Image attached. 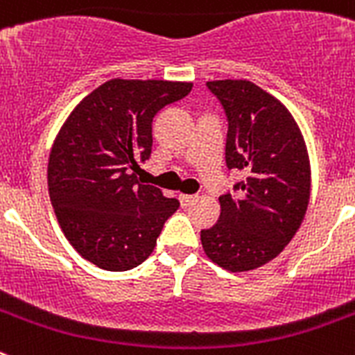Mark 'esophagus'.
Segmentation results:
<instances>
[{
	"label": "esophagus",
	"mask_w": 355,
	"mask_h": 355,
	"mask_svg": "<svg viewBox=\"0 0 355 355\" xmlns=\"http://www.w3.org/2000/svg\"><path fill=\"white\" fill-rule=\"evenodd\" d=\"M197 199H199V196H187V193H181V196H180V200H181V205H183V206L193 205Z\"/></svg>",
	"instance_id": "esophagus-1"
}]
</instances>
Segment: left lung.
<instances>
[{"instance_id":"left-lung-1","label":"left lung","mask_w":355,"mask_h":355,"mask_svg":"<svg viewBox=\"0 0 355 355\" xmlns=\"http://www.w3.org/2000/svg\"><path fill=\"white\" fill-rule=\"evenodd\" d=\"M229 121L225 162L247 174L220 218L200 231L206 256L229 272L266 265L291 241L311 196V163L299 124L277 97L247 80L208 81Z\"/></svg>"}]
</instances>
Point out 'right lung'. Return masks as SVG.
<instances>
[{"mask_svg":"<svg viewBox=\"0 0 355 355\" xmlns=\"http://www.w3.org/2000/svg\"><path fill=\"white\" fill-rule=\"evenodd\" d=\"M192 85L114 78L85 96L56 133L48 162L53 209L74 250L103 270L146 261L180 208L135 172L150 156L153 117Z\"/></svg>","mask_w":355,"mask_h":355,"instance_id":"1","label":"right lung"}]
</instances>
